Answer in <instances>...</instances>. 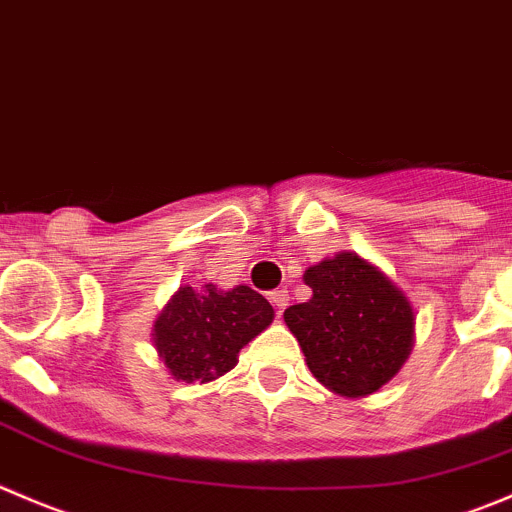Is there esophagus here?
Instances as JSON below:
<instances>
[{"label": "esophagus", "mask_w": 512, "mask_h": 512, "mask_svg": "<svg viewBox=\"0 0 512 512\" xmlns=\"http://www.w3.org/2000/svg\"><path fill=\"white\" fill-rule=\"evenodd\" d=\"M287 300H290V297H287L285 287H277V290L270 292V302H272V305H275L277 315H282V310H285V307H287Z\"/></svg>", "instance_id": "obj_1"}]
</instances>
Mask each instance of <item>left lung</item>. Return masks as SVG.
I'll return each instance as SVG.
<instances>
[{"label": "left lung", "mask_w": 512, "mask_h": 512, "mask_svg": "<svg viewBox=\"0 0 512 512\" xmlns=\"http://www.w3.org/2000/svg\"><path fill=\"white\" fill-rule=\"evenodd\" d=\"M312 297L285 310L307 367L330 393L367 398L393 380L413 352L415 312L380 267L342 250L307 267Z\"/></svg>", "instance_id": "8db88e82"}]
</instances>
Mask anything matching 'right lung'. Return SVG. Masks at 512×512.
Wrapping results in <instances>:
<instances>
[{"label":"right lung","mask_w":512,"mask_h":512,"mask_svg":"<svg viewBox=\"0 0 512 512\" xmlns=\"http://www.w3.org/2000/svg\"><path fill=\"white\" fill-rule=\"evenodd\" d=\"M275 317L270 302L247 285L180 287L152 325V345L177 382H212Z\"/></svg>","instance_id":"add662e5"}]
</instances>
